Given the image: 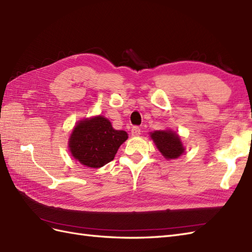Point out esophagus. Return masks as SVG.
I'll use <instances>...</instances> for the list:
<instances>
[{
	"label": "esophagus",
	"mask_w": 252,
	"mask_h": 252,
	"mask_svg": "<svg viewBox=\"0 0 252 252\" xmlns=\"http://www.w3.org/2000/svg\"><path fill=\"white\" fill-rule=\"evenodd\" d=\"M140 133H141L140 127L134 126V127L131 128V136H132V137H139Z\"/></svg>",
	"instance_id": "obj_1"
}]
</instances>
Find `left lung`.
Masks as SVG:
<instances>
[{
	"label": "left lung",
	"mask_w": 252,
	"mask_h": 252,
	"mask_svg": "<svg viewBox=\"0 0 252 252\" xmlns=\"http://www.w3.org/2000/svg\"><path fill=\"white\" fill-rule=\"evenodd\" d=\"M151 138L165 159L179 158L185 152L180 136L172 130H155Z\"/></svg>",
	"instance_id": "left-lung-1"
}]
</instances>
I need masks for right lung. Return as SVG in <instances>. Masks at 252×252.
<instances>
[{"instance_id": "obj_1", "label": "right lung", "mask_w": 252, "mask_h": 252, "mask_svg": "<svg viewBox=\"0 0 252 252\" xmlns=\"http://www.w3.org/2000/svg\"><path fill=\"white\" fill-rule=\"evenodd\" d=\"M128 134L116 130L105 116L80 121L73 128L68 147L73 158L89 168H100L114 159Z\"/></svg>"}]
</instances>
